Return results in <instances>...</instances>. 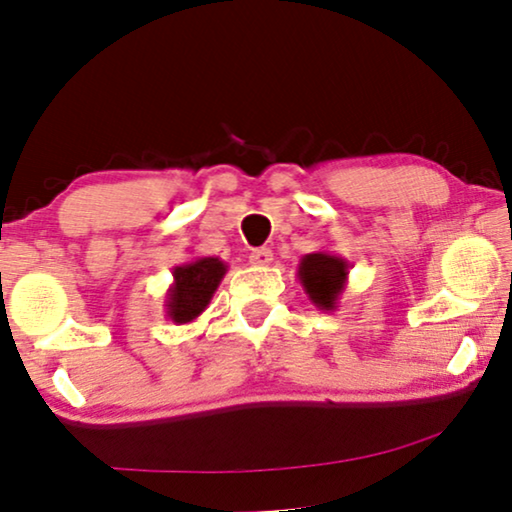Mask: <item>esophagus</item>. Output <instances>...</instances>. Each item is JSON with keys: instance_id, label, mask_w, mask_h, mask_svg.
Returning a JSON list of instances; mask_svg holds the SVG:
<instances>
[{"instance_id": "1", "label": "esophagus", "mask_w": 512, "mask_h": 512, "mask_svg": "<svg viewBox=\"0 0 512 512\" xmlns=\"http://www.w3.org/2000/svg\"><path fill=\"white\" fill-rule=\"evenodd\" d=\"M250 262L255 266H269L273 262V253L269 248H255L253 253H250Z\"/></svg>"}]
</instances>
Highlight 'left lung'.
Segmentation results:
<instances>
[{
  "label": "left lung",
  "instance_id": "obj_1",
  "mask_svg": "<svg viewBox=\"0 0 512 512\" xmlns=\"http://www.w3.org/2000/svg\"><path fill=\"white\" fill-rule=\"evenodd\" d=\"M349 269L352 264L345 257L333 255L329 250H317V253L301 257L296 278H299L303 292L308 294L310 303H315L324 312H333L345 292Z\"/></svg>",
  "mask_w": 512,
  "mask_h": 512
}]
</instances>
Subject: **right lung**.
I'll list each match as a JSON object with an SVG mask.
<instances>
[{"label": "right lung", "instance_id": "1", "mask_svg": "<svg viewBox=\"0 0 512 512\" xmlns=\"http://www.w3.org/2000/svg\"><path fill=\"white\" fill-rule=\"evenodd\" d=\"M227 264L220 257H195L172 269V285L165 294V315L174 324H190L207 310L225 278Z\"/></svg>", "mask_w": 512, "mask_h": 512}]
</instances>
